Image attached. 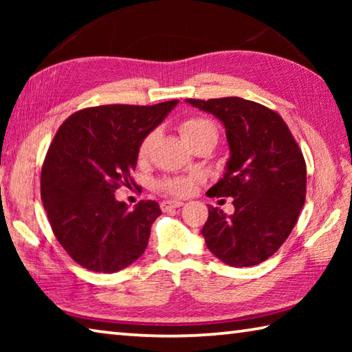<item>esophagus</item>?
I'll return each instance as SVG.
<instances>
[{"instance_id":"34e87169","label":"esophagus","mask_w":352,"mask_h":352,"mask_svg":"<svg viewBox=\"0 0 352 352\" xmlns=\"http://www.w3.org/2000/svg\"><path fill=\"white\" fill-rule=\"evenodd\" d=\"M184 204L180 200H166L162 204L163 211H169V210H175V208H182Z\"/></svg>"}]
</instances>
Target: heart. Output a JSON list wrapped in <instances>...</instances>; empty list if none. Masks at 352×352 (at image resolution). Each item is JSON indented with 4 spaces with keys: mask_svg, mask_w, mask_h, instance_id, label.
I'll list each match as a JSON object with an SVG mask.
<instances>
[{
    "mask_svg": "<svg viewBox=\"0 0 352 352\" xmlns=\"http://www.w3.org/2000/svg\"><path fill=\"white\" fill-rule=\"evenodd\" d=\"M180 130L182 138L190 144V142L197 141L201 136L212 135L217 138V127L214 126V122L206 118L200 116H192L184 119V121L178 126ZM152 144V135H147L138 148V158L146 160L148 151H151ZM195 184V177L192 175H180V177H166L163 180L158 182V189L163 190V192L174 195V197H184L192 192Z\"/></svg>",
    "mask_w": 352,
    "mask_h": 352,
    "instance_id": "heart-1",
    "label": "heart"
}]
</instances>
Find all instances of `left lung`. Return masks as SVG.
<instances>
[{
	"instance_id": "8db88e82",
	"label": "left lung",
	"mask_w": 352,
	"mask_h": 352,
	"mask_svg": "<svg viewBox=\"0 0 352 352\" xmlns=\"http://www.w3.org/2000/svg\"><path fill=\"white\" fill-rule=\"evenodd\" d=\"M225 126L230 160L225 174L208 190L233 197L231 216L208 208L201 230L206 247L231 267L269 259L283 245L306 200V162L284 119L242 98L186 99Z\"/></svg>"
}]
</instances>
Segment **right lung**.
Masks as SVG:
<instances>
[{
	"mask_svg": "<svg viewBox=\"0 0 352 352\" xmlns=\"http://www.w3.org/2000/svg\"><path fill=\"white\" fill-rule=\"evenodd\" d=\"M177 104L90 107L57 130L41 168V201L52 233L83 269L115 273L144 253L162 210L152 200L129 210L115 190L135 183L140 144Z\"/></svg>",
	"mask_w": 352,
	"mask_h": 352,
	"instance_id": "add662e5",
	"label": "right lung"
}]
</instances>
